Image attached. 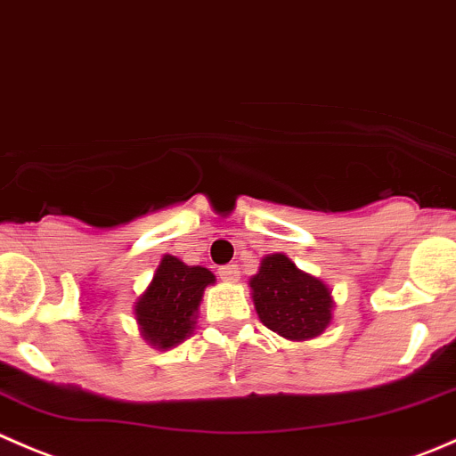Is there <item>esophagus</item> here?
I'll use <instances>...</instances> for the list:
<instances>
[{
  "instance_id": "esophagus-1",
  "label": "esophagus",
  "mask_w": 456,
  "mask_h": 456,
  "mask_svg": "<svg viewBox=\"0 0 456 456\" xmlns=\"http://www.w3.org/2000/svg\"><path fill=\"white\" fill-rule=\"evenodd\" d=\"M219 279H222V281H226V283L239 281V268L234 264L222 265V268H219Z\"/></svg>"
}]
</instances>
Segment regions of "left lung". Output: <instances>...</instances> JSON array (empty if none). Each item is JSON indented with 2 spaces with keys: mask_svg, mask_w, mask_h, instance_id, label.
Here are the masks:
<instances>
[{
  "mask_svg": "<svg viewBox=\"0 0 456 456\" xmlns=\"http://www.w3.org/2000/svg\"><path fill=\"white\" fill-rule=\"evenodd\" d=\"M250 290L261 323L290 341L319 337L332 319V297L326 283L305 274L279 252L261 259Z\"/></svg>",
  "mask_w": 456,
  "mask_h": 456,
  "instance_id": "8db88e82",
  "label": "left lung"
}]
</instances>
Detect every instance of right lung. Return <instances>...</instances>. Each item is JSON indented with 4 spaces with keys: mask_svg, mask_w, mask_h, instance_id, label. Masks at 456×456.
Returning a JSON list of instances; mask_svg holds the SVG:
<instances>
[{
    "mask_svg": "<svg viewBox=\"0 0 456 456\" xmlns=\"http://www.w3.org/2000/svg\"><path fill=\"white\" fill-rule=\"evenodd\" d=\"M215 274L201 265H186L177 256L166 255L134 305L142 337L151 346L168 350L192 335L197 310L206 286Z\"/></svg>",
    "mask_w": 456,
    "mask_h": 456,
    "instance_id": "1",
    "label": "right lung"
}]
</instances>
